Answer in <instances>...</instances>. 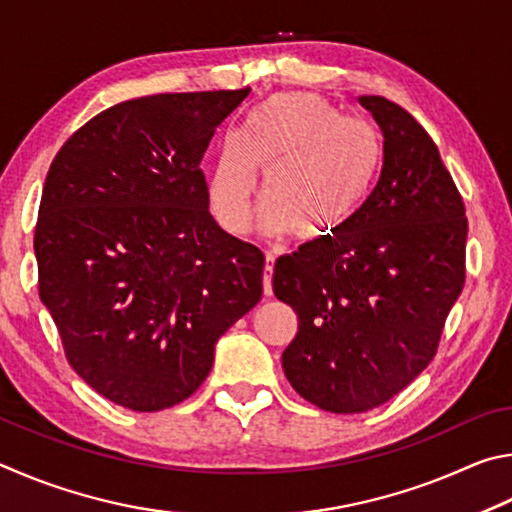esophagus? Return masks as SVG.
Here are the masks:
<instances>
[{
	"label": "esophagus",
	"instance_id": "esophagus-1",
	"mask_svg": "<svg viewBox=\"0 0 512 512\" xmlns=\"http://www.w3.org/2000/svg\"><path fill=\"white\" fill-rule=\"evenodd\" d=\"M272 272H274V256H265V274H263V294L272 297Z\"/></svg>",
	"mask_w": 512,
	"mask_h": 512
}]
</instances>
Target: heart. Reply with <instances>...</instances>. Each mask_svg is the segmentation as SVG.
Listing matches in <instances>:
<instances>
[{
  "instance_id": "heart-1",
  "label": "heart",
  "mask_w": 512,
  "mask_h": 512,
  "mask_svg": "<svg viewBox=\"0 0 512 512\" xmlns=\"http://www.w3.org/2000/svg\"><path fill=\"white\" fill-rule=\"evenodd\" d=\"M380 166L382 139L371 123L348 119L317 94H281L249 116L238 139L224 141L209 202L224 229L245 231L261 170L267 222L315 242L362 209Z\"/></svg>"
}]
</instances>
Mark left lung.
Returning a JSON list of instances; mask_svg holds the SVG:
<instances>
[{
  "mask_svg": "<svg viewBox=\"0 0 512 512\" xmlns=\"http://www.w3.org/2000/svg\"><path fill=\"white\" fill-rule=\"evenodd\" d=\"M357 101L384 139L378 182L333 236L281 256L272 279L299 317L285 378L333 414L380 407L423 373L465 283L468 218L436 143L387 98Z\"/></svg>",
  "mask_w": 512,
  "mask_h": 512,
  "instance_id": "obj_1",
  "label": "left lung"
}]
</instances>
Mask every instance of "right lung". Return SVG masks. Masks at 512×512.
Instances as JSON below:
<instances>
[{"mask_svg":"<svg viewBox=\"0 0 512 512\" xmlns=\"http://www.w3.org/2000/svg\"><path fill=\"white\" fill-rule=\"evenodd\" d=\"M251 89L110 107L53 159L35 224L40 299L65 355L132 411L179 405L215 342L263 297V251L209 213L202 157Z\"/></svg>","mask_w":512,"mask_h":512,"instance_id":"1","label":"right lung"}]
</instances>
